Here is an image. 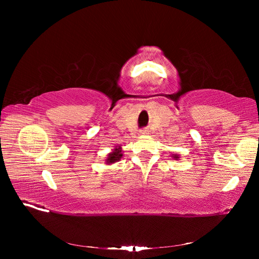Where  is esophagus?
I'll list each match as a JSON object with an SVG mask.
<instances>
[{
  "label": "esophagus",
  "mask_w": 259,
  "mask_h": 259,
  "mask_svg": "<svg viewBox=\"0 0 259 259\" xmlns=\"http://www.w3.org/2000/svg\"><path fill=\"white\" fill-rule=\"evenodd\" d=\"M146 133H147V131H143L142 134H146Z\"/></svg>",
  "instance_id": "obj_1"
}]
</instances>
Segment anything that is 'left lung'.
<instances>
[{
  "instance_id": "1",
  "label": "left lung",
  "mask_w": 259,
  "mask_h": 259,
  "mask_svg": "<svg viewBox=\"0 0 259 259\" xmlns=\"http://www.w3.org/2000/svg\"><path fill=\"white\" fill-rule=\"evenodd\" d=\"M171 158L175 159V160H179V159H178L179 155H178V154H171Z\"/></svg>"
}]
</instances>
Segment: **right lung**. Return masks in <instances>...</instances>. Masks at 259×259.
I'll use <instances>...</instances> for the list:
<instances>
[{"label": "right lung", "instance_id": "1", "mask_svg": "<svg viewBox=\"0 0 259 259\" xmlns=\"http://www.w3.org/2000/svg\"><path fill=\"white\" fill-rule=\"evenodd\" d=\"M122 155H123L122 154V148L120 146L119 147H115L114 150L108 154V158L106 159V162H107V164L115 163V162H117L122 158Z\"/></svg>", "mask_w": 259, "mask_h": 259}]
</instances>
